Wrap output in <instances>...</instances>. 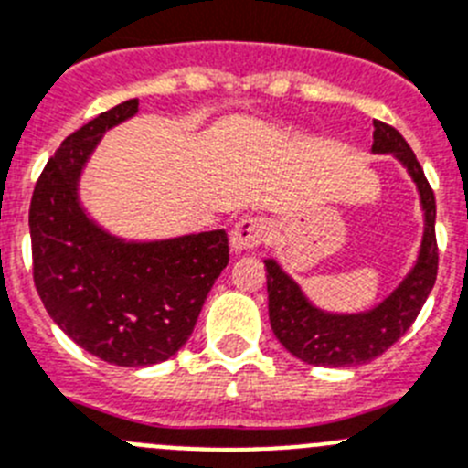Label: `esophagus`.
I'll list each match as a JSON object with an SVG mask.
<instances>
[{
    "mask_svg": "<svg viewBox=\"0 0 468 468\" xmlns=\"http://www.w3.org/2000/svg\"><path fill=\"white\" fill-rule=\"evenodd\" d=\"M265 235H268L265 219H261V217H242L230 230V247H233L235 254L249 251V249L261 247L265 242Z\"/></svg>",
    "mask_w": 468,
    "mask_h": 468,
    "instance_id": "esophagus-1",
    "label": "esophagus"
}]
</instances>
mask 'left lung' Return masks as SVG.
<instances>
[{"label":"left lung","instance_id":"left-lung-1","mask_svg":"<svg viewBox=\"0 0 468 468\" xmlns=\"http://www.w3.org/2000/svg\"><path fill=\"white\" fill-rule=\"evenodd\" d=\"M374 154H392L411 175L425 212V233L411 272L374 309L357 314H330L314 307L303 288L274 259L265 261L268 309L274 337L298 360L316 367H356L386 353L413 325L439 270L436 247V200L416 154L404 135L390 124L374 122Z\"/></svg>","mask_w":468,"mask_h":468}]
</instances>
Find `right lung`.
<instances>
[{
  "mask_svg": "<svg viewBox=\"0 0 468 468\" xmlns=\"http://www.w3.org/2000/svg\"><path fill=\"white\" fill-rule=\"evenodd\" d=\"M138 99L101 112L48 159L29 205L34 283L52 321L117 367L173 357L194 333L214 279L229 265L226 230L126 242L87 217L78 182L101 135Z\"/></svg>",
  "mask_w": 468,
  "mask_h": 468,
  "instance_id": "add662e5",
  "label": "right lung"
}]
</instances>
